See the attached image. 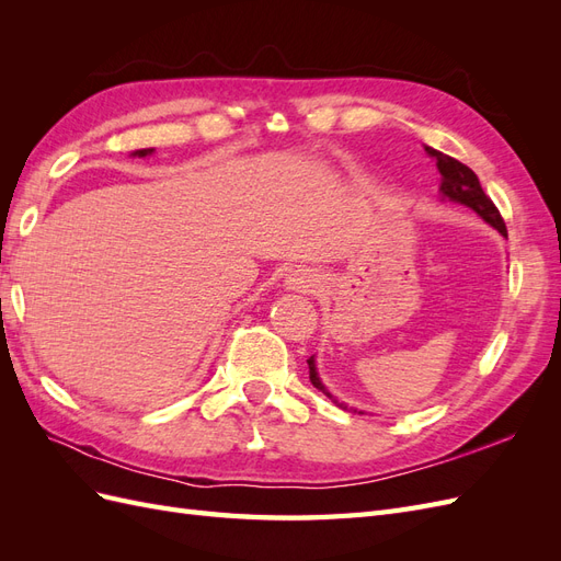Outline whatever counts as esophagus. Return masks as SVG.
Returning a JSON list of instances; mask_svg holds the SVG:
<instances>
[{
    "label": "esophagus",
    "mask_w": 561,
    "mask_h": 561,
    "mask_svg": "<svg viewBox=\"0 0 561 561\" xmlns=\"http://www.w3.org/2000/svg\"><path fill=\"white\" fill-rule=\"evenodd\" d=\"M320 276L316 274L313 268H295L290 271V276L285 278V287L287 290H295V293H316L320 287Z\"/></svg>",
    "instance_id": "obj_1"
}]
</instances>
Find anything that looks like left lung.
<instances>
[{"label":"left lung","mask_w":561,"mask_h":561,"mask_svg":"<svg viewBox=\"0 0 561 561\" xmlns=\"http://www.w3.org/2000/svg\"><path fill=\"white\" fill-rule=\"evenodd\" d=\"M426 154L435 159L437 171H439V175H443V180H439V194H443V201L447 198V201H454V203H461V206L470 208L472 213H478L489 227H494L496 231H501V233L505 236V222H503V217H501V213H499V208L494 206V203H491V198L484 194L478 175H474L466 163L456 161V159L443 154V151H437V149H433V147H426ZM307 363H309V379H311V383H313L318 390H322V393H325L336 407H342L344 412H358V410H353V407H348L346 402H339V400L330 393L328 386L320 381L313 355H311V358H309ZM358 414H365V412H358Z\"/></svg>","instance_id":"left-lung-1"}]
</instances>
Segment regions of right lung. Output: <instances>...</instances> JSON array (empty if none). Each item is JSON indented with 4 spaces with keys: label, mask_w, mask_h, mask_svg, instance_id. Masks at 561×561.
<instances>
[{
    "label": "right lung",
    "mask_w": 561,
    "mask_h": 561,
    "mask_svg": "<svg viewBox=\"0 0 561 561\" xmlns=\"http://www.w3.org/2000/svg\"><path fill=\"white\" fill-rule=\"evenodd\" d=\"M151 151H154V149H135L130 157H149V154H151Z\"/></svg>",
    "instance_id": "right-lung-1"
}]
</instances>
